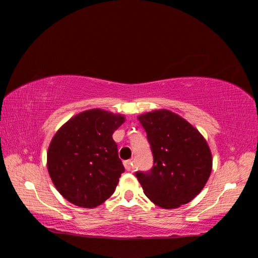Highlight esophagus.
<instances>
[{"instance_id": "34e87169", "label": "esophagus", "mask_w": 258, "mask_h": 258, "mask_svg": "<svg viewBox=\"0 0 258 258\" xmlns=\"http://www.w3.org/2000/svg\"><path fill=\"white\" fill-rule=\"evenodd\" d=\"M124 166H125V168L127 169V171H132V169L134 168V165H133L132 160H125Z\"/></svg>"}]
</instances>
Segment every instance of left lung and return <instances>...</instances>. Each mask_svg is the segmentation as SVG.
<instances>
[{"mask_svg":"<svg viewBox=\"0 0 258 258\" xmlns=\"http://www.w3.org/2000/svg\"><path fill=\"white\" fill-rule=\"evenodd\" d=\"M154 155L149 173H135L152 203L173 209L191 202L212 173L213 158L202 133L180 115L159 109L138 116Z\"/></svg>","mask_w":258,"mask_h":258,"instance_id":"obj_1","label":"left lung"}]
</instances>
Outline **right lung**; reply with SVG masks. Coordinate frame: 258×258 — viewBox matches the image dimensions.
<instances>
[{
  "label": "right lung",
  "mask_w": 258,
  "mask_h": 258,
  "mask_svg": "<svg viewBox=\"0 0 258 258\" xmlns=\"http://www.w3.org/2000/svg\"><path fill=\"white\" fill-rule=\"evenodd\" d=\"M124 121V115L94 108L56 131L46 166L56 190L69 203L94 208L115 192L125 168L112 134Z\"/></svg>",
  "instance_id": "add662e5"
}]
</instances>
